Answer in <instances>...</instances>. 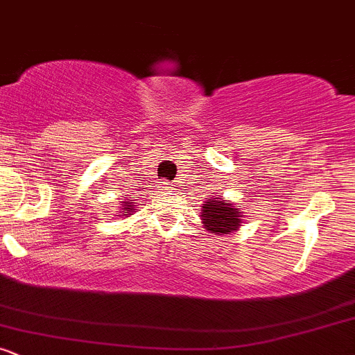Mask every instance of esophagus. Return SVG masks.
I'll return each mask as SVG.
<instances>
[{
	"instance_id": "1",
	"label": "esophagus",
	"mask_w": 355,
	"mask_h": 355,
	"mask_svg": "<svg viewBox=\"0 0 355 355\" xmlns=\"http://www.w3.org/2000/svg\"><path fill=\"white\" fill-rule=\"evenodd\" d=\"M158 190H173V185L170 182H160V185H158Z\"/></svg>"
}]
</instances>
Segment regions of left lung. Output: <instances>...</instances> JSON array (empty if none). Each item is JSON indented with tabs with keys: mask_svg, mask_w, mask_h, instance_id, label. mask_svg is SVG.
<instances>
[{
	"mask_svg": "<svg viewBox=\"0 0 355 355\" xmlns=\"http://www.w3.org/2000/svg\"><path fill=\"white\" fill-rule=\"evenodd\" d=\"M202 220L205 229L210 234H230L240 229L242 223V211L230 200H223L222 197H210L202 207Z\"/></svg>",
	"mask_w": 355,
	"mask_h": 355,
	"instance_id": "left-lung-1",
	"label": "left lung"
}]
</instances>
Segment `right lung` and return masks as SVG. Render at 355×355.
<instances>
[{
	"mask_svg": "<svg viewBox=\"0 0 355 355\" xmlns=\"http://www.w3.org/2000/svg\"><path fill=\"white\" fill-rule=\"evenodd\" d=\"M121 217H128V215H132V211L135 210V205H133V202H121Z\"/></svg>",
	"mask_w": 355,
	"mask_h": 355,
	"instance_id": "right-lung-1",
	"label": "right lung"
}]
</instances>
